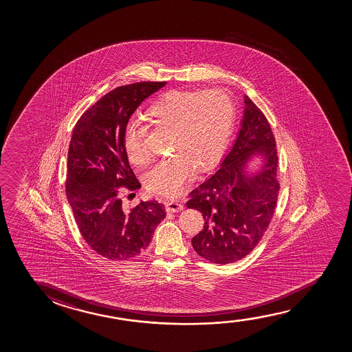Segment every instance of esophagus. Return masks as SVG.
<instances>
[{
	"mask_svg": "<svg viewBox=\"0 0 352 352\" xmlns=\"http://www.w3.org/2000/svg\"><path fill=\"white\" fill-rule=\"evenodd\" d=\"M184 206L182 203L177 202V201H170V202H166V210L169 212H177L183 210Z\"/></svg>",
	"mask_w": 352,
	"mask_h": 352,
	"instance_id": "1",
	"label": "esophagus"
}]
</instances>
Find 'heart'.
I'll return each mask as SVG.
<instances>
[{"label": "heart", "instance_id": "b5f03b06", "mask_svg": "<svg viewBox=\"0 0 352 352\" xmlns=\"http://www.w3.org/2000/svg\"><path fill=\"white\" fill-rule=\"evenodd\" d=\"M236 116V106L225 90L172 91L160 97L146 111L151 125L172 133V156L145 174L151 192L177 197L195 168H206L225 149ZM145 127L130 122L124 132V148L132 164L143 167L150 161L144 144Z\"/></svg>", "mask_w": 352, "mask_h": 352}]
</instances>
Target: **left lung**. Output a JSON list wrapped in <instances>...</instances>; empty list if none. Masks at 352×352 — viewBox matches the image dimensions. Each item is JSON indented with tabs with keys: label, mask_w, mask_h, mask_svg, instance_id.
I'll use <instances>...</instances> for the list:
<instances>
[{
	"label": "left lung",
	"mask_w": 352,
	"mask_h": 352,
	"mask_svg": "<svg viewBox=\"0 0 352 352\" xmlns=\"http://www.w3.org/2000/svg\"><path fill=\"white\" fill-rule=\"evenodd\" d=\"M245 111L234 144L220 168L190 192L186 206L202 212L204 226L192 238L203 258L227 265L244 258L260 243L274 215L280 184L274 135L260 108L244 97ZM265 155V166L255 175L245 164L255 154Z\"/></svg>",
	"instance_id": "1"
}]
</instances>
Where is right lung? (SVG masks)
<instances>
[{"mask_svg": "<svg viewBox=\"0 0 352 352\" xmlns=\"http://www.w3.org/2000/svg\"><path fill=\"white\" fill-rule=\"evenodd\" d=\"M166 82H140L111 90L90 107L73 129L68 148L66 195L84 241L98 255L124 261L149 245L166 217L162 203L125 208L120 188H140L124 148L131 116Z\"/></svg>", "mask_w": 352, "mask_h": 352, "instance_id": "add662e5", "label": "right lung"}]
</instances>
